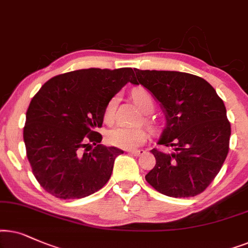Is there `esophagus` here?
I'll return each mask as SVG.
<instances>
[{
    "label": "esophagus",
    "mask_w": 248,
    "mask_h": 248,
    "mask_svg": "<svg viewBox=\"0 0 248 248\" xmlns=\"http://www.w3.org/2000/svg\"><path fill=\"white\" fill-rule=\"evenodd\" d=\"M128 153L131 155H135V156H140V155H143L145 151L143 150H134V151H128Z\"/></svg>",
    "instance_id": "esophagus-1"
}]
</instances>
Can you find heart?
Wrapping results in <instances>:
<instances>
[{
	"label": "heart",
	"instance_id": "1",
	"mask_svg": "<svg viewBox=\"0 0 248 248\" xmlns=\"http://www.w3.org/2000/svg\"><path fill=\"white\" fill-rule=\"evenodd\" d=\"M133 98L138 107L145 112H150L154 108V101L150 92L143 87H138L133 91ZM117 97H112L108 102L104 110L105 122H111L114 115ZM148 137V131L143 127H124L118 126L112 128L108 133L107 140L111 146L124 148V150H134L140 146Z\"/></svg>",
	"mask_w": 248,
	"mask_h": 248
}]
</instances>
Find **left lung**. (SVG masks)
<instances>
[{"label":"left lung","instance_id":"8db88e82","mask_svg":"<svg viewBox=\"0 0 248 248\" xmlns=\"http://www.w3.org/2000/svg\"><path fill=\"white\" fill-rule=\"evenodd\" d=\"M134 70V84L146 87L166 110L167 126L157 144L173 150H151L156 163L145 179L163 195H199L219 173L229 152L232 126L223 101L199 76Z\"/></svg>","mask_w":248,"mask_h":248}]
</instances>
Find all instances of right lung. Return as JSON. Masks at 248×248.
Here are the masks:
<instances>
[{
  "label": "right lung",
  "instance_id": "1",
  "mask_svg": "<svg viewBox=\"0 0 248 248\" xmlns=\"http://www.w3.org/2000/svg\"><path fill=\"white\" fill-rule=\"evenodd\" d=\"M134 78L131 68L80 69L55 76L35 94L24 140L32 173L48 194L82 199L108 183L124 151L100 144L96 129L108 102Z\"/></svg>",
  "mask_w": 248,
  "mask_h": 248
}]
</instances>
